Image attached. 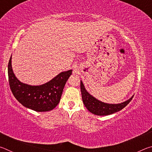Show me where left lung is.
<instances>
[{"mask_svg":"<svg viewBox=\"0 0 152 152\" xmlns=\"http://www.w3.org/2000/svg\"><path fill=\"white\" fill-rule=\"evenodd\" d=\"M80 91L82 94V101L84 106L90 112L94 115L104 116V115H111L113 113L119 111L125 107L132 101L133 96L127 101L119 104H109L100 101L96 98L89 94L84 87L83 82L80 80Z\"/></svg>","mask_w":152,"mask_h":152,"instance_id":"1","label":"left lung"}]
</instances>
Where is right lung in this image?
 <instances>
[{"label": "right lung", "mask_w": 152, "mask_h": 152, "mask_svg": "<svg viewBox=\"0 0 152 152\" xmlns=\"http://www.w3.org/2000/svg\"><path fill=\"white\" fill-rule=\"evenodd\" d=\"M11 56L8 64V76L10 88L15 99L24 107L35 111L45 112L54 109L60 101L64 86L72 70L62 72L42 85H29L20 82L15 76Z\"/></svg>", "instance_id": "1"}]
</instances>
